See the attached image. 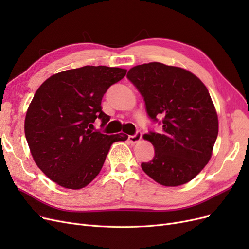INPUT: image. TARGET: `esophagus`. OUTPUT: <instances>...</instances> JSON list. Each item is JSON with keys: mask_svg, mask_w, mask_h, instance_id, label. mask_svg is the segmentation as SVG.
<instances>
[{"mask_svg": "<svg viewBox=\"0 0 249 249\" xmlns=\"http://www.w3.org/2000/svg\"><path fill=\"white\" fill-rule=\"evenodd\" d=\"M141 137H142V134L140 131H137L136 133H135V135H131V136H129V141L131 143H137L138 141L141 140Z\"/></svg>", "mask_w": 249, "mask_h": 249, "instance_id": "obj_1", "label": "esophagus"}]
</instances>
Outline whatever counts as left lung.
Listing matches in <instances>:
<instances>
[{
	"label": "left lung",
	"mask_w": 249,
	"mask_h": 249,
	"mask_svg": "<svg viewBox=\"0 0 249 249\" xmlns=\"http://www.w3.org/2000/svg\"><path fill=\"white\" fill-rule=\"evenodd\" d=\"M126 78L142 95L148 117L163 130L143 136L152 142L155 156L141 168L163 186L188 183L208 164L218 135L207 87L192 72L160 62L134 66Z\"/></svg>",
	"instance_id": "1"
}]
</instances>
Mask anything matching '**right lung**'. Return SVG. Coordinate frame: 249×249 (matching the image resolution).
Segmentation results:
<instances>
[{"instance_id":"right-lung-1","label":"right lung","mask_w":249,"mask_h":249,"mask_svg":"<svg viewBox=\"0 0 249 249\" xmlns=\"http://www.w3.org/2000/svg\"><path fill=\"white\" fill-rule=\"evenodd\" d=\"M126 70L86 65L50 77L37 89L28 108L25 135L37 166L53 182L81 189L99 175L109 149L125 134L106 135L94 130L110 116L102 111L108 88Z\"/></svg>"}]
</instances>
